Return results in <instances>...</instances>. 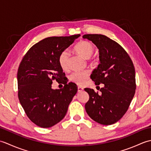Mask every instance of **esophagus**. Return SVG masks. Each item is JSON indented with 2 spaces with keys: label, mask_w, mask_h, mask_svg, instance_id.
Masks as SVG:
<instances>
[{
  "label": "esophagus",
  "mask_w": 151,
  "mask_h": 151,
  "mask_svg": "<svg viewBox=\"0 0 151 151\" xmlns=\"http://www.w3.org/2000/svg\"><path fill=\"white\" fill-rule=\"evenodd\" d=\"M83 89H84V88H82L81 86H78V92H81L83 91Z\"/></svg>",
  "instance_id": "1"
}]
</instances>
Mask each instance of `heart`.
I'll list each match as a JSON object with an SVG mask.
<instances>
[{
  "label": "heart",
  "instance_id": "b5f03b06",
  "mask_svg": "<svg viewBox=\"0 0 151 151\" xmlns=\"http://www.w3.org/2000/svg\"><path fill=\"white\" fill-rule=\"evenodd\" d=\"M76 53L86 59H88L94 52L95 47L91 43L88 41H81L74 47ZM59 65L63 70L68 69V53L66 50L61 52L58 56ZM90 71L89 70H84L81 71L73 72L69 75V80L71 82L78 85H83L89 78Z\"/></svg>",
  "mask_w": 151,
  "mask_h": 151
}]
</instances>
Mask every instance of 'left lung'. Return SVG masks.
<instances>
[{
    "label": "left lung",
    "mask_w": 151,
    "mask_h": 151,
    "mask_svg": "<svg viewBox=\"0 0 151 151\" xmlns=\"http://www.w3.org/2000/svg\"><path fill=\"white\" fill-rule=\"evenodd\" d=\"M99 50L101 63L91 75L95 85L104 84L100 93L85 88L89 99L85 109L93 120L104 125L123 117L135 94L136 74L132 60L116 41L102 34H85Z\"/></svg>",
    "instance_id": "obj_1"
}]
</instances>
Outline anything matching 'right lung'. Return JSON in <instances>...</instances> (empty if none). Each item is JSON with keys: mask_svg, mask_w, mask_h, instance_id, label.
<instances>
[{"mask_svg": "<svg viewBox=\"0 0 151 151\" xmlns=\"http://www.w3.org/2000/svg\"><path fill=\"white\" fill-rule=\"evenodd\" d=\"M81 35L50 37L36 43L22 58L17 71L18 97L30 120L49 128L62 120L78 90L67 78L58 63V56ZM54 79L64 84L52 90Z\"/></svg>", "mask_w": 151, "mask_h": 151, "instance_id": "obj_1", "label": "right lung"}]
</instances>
